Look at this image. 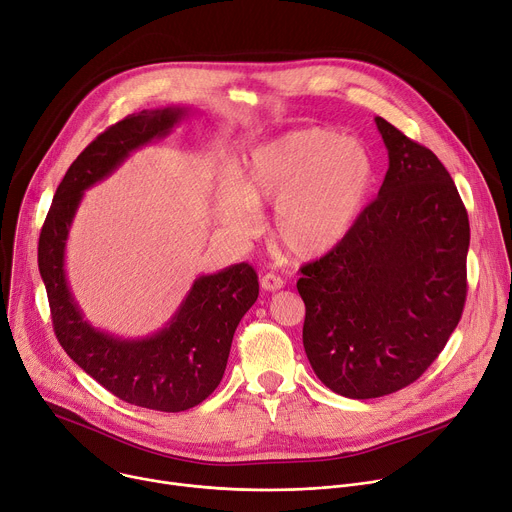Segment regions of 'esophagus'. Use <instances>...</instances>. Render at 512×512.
<instances>
[{"label": "esophagus", "instance_id": "1", "mask_svg": "<svg viewBox=\"0 0 512 512\" xmlns=\"http://www.w3.org/2000/svg\"><path fill=\"white\" fill-rule=\"evenodd\" d=\"M284 284H286V282H284L280 276H276V274H265V276L261 278V288L267 290V292L282 290Z\"/></svg>", "mask_w": 512, "mask_h": 512}]
</instances>
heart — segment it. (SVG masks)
Segmentation results:
<instances>
[{
	"mask_svg": "<svg viewBox=\"0 0 512 512\" xmlns=\"http://www.w3.org/2000/svg\"><path fill=\"white\" fill-rule=\"evenodd\" d=\"M377 183V160L329 127L290 131L255 148L216 214L238 236L255 232L261 203L274 206L271 236L300 259L327 255L356 226Z\"/></svg>",
	"mask_w": 512,
	"mask_h": 512,
	"instance_id": "b5f03b06",
	"label": "heart"
}]
</instances>
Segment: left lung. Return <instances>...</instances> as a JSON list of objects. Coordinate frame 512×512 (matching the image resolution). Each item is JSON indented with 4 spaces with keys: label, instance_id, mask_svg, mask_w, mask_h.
<instances>
[{
    "label": "left lung",
    "instance_id": "1",
    "mask_svg": "<svg viewBox=\"0 0 512 512\" xmlns=\"http://www.w3.org/2000/svg\"><path fill=\"white\" fill-rule=\"evenodd\" d=\"M379 197L342 245L300 267L302 344L321 383L350 399L418 381L455 331L467 296L469 218L434 152L383 117Z\"/></svg>",
    "mask_w": 512,
    "mask_h": 512
}]
</instances>
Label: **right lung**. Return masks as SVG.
<instances>
[{
    "mask_svg": "<svg viewBox=\"0 0 512 512\" xmlns=\"http://www.w3.org/2000/svg\"><path fill=\"white\" fill-rule=\"evenodd\" d=\"M185 107L133 113L102 131L67 168L39 236V271L61 348L115 397L156 412H185L210 397L226 370L234 331L259 296L253 265L199 276L175 317L146 339L94 329L65 280V241L82 195L140 146L164 138Z\"/></svg>",
    "mask_w": 512,
    "mask_h": 512,
    "instance_id": "obj_1",
    "label": "right lung"
}]
</instances>
